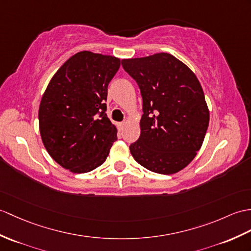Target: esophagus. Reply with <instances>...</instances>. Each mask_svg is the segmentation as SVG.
<instances>
[{
    "instance_id": "obj_1",
    "label": "esophagus",
    "mask_w": 251,
    "mask_h": 251,
    "mask_svg": "<svg viewBox=\"0 0 251 251\" xmlns=\"http://www.w3.org/2000/svg\"><path fill=\"white\" fill-rule=\"evenodd\" d=\"M125 125H126V122H121V123H119V124H118L119 130H120V131L123 130V129H124V127H125Z\"/></svg>"
}]
</instances>
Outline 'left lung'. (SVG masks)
Returning a JSON list of instances; mask_svg holds the SVG:
<instances>
[{
	"mask_svg": "<svg viewBox=\"0 0 251 251\" xmlns=\"http://www.w3.org/2000/svg\"><path fill=\"white\" fill-rule=\"evenodd\" d=\"M141 91V133L129 150L148 170L173 174L195 158L204 140L209 112L196 75L169 53L122 60Z\"/></svg>",
	"mask_w": 251,
	"mask_h": 251,
	"instance_id": "8db88e82",
	"label": "left lung"
}]
</instances>
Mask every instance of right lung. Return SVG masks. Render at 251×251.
Listing matches in <instances>:
<instances>
[{
	"label": "right lung",
	"instance_id": "add662e5",
	"mask_svg": "<svg viewBox=\"0 0 251 251\" xmlns=\"http://www.w3.org/2000/svg\"><path fill=\"white\" fill-rule=\"evenodd\" d=\"M121 61L81 51L60 67L40 101L39 130L47 152L75 173L102 165L116 137L107 116L108 85Z\"/></svg>",
	"mask_w": 251,
	"mask_h": 251
}]
</instances>
